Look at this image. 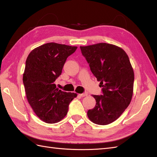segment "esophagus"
<instances>
[{
    "label": "esophagus",
    "mask_w": 157,
    "mask_h": 157,
    "mask_svg": "<svg viewBox=\"0 0 157 157\" xmlns=\"http://www.w3.org/2000/svg\"><path fill=\"white\" fill-rule=\"evenodd\" d=\"M88 95V94H87V93H82V94H79V96H81V97H84V96H87Z\"/></svg>",
    "instance_id": "obj_1"
}]
</instances>
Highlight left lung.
Listing matches in <instances>:
<instances>
[{
    "instance_id": "8db88e82",
    "label": "left lung",
    "mask_w": 157,
    "mask_h": 157,
    "mask_svg": "<svg viewBox=\"0 0 157 157\" xmlns=\"http://www.w3.org/2000/svg\"><path fill=\"white\" fill-rule=\"evenodd\" d=\"M82 55L100 82L102 95H93L94 109L88 111L91 121L108 125L117 119L132 101L134 73L126 52L107 43L80 46Z\"/></svg>"
}]
</instances>
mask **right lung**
<instances>
[{"label":"right lung","instance_id":"1","mask_svg":"<svg viewBox=\"0 0 157 157\" xmlns=\"http://www.w3.org/2000/svg\"><path fill=\"white\" fill-rule=\"evenodd\" d=\"M77 48L46 43L33 50L26 60L23 75L26 96L36 115L46 123H55L64 118L70 102L77 96L59 90L55 84L67 59Z\"/></svg>","mask_w":157,"mask_h":157}]
</instances>
